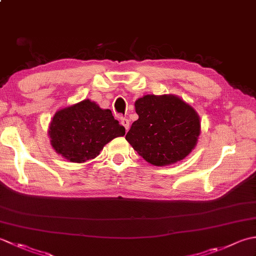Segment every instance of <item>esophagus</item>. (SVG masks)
Returning <instances> with one entry per match:
<instances>
[{
	"mask_svg": "<svg viewBox=\"0 0 256 256\" xmlns=\"http://www.w3.org/2000/svg\"><path fill=\"white\" fill-rule=\"evenodd\" d=\"M121 124L125 128V131L128 132V128H130V121H128V120L125 118H121Z\"/></svg>",
	"mask_w": 256,
	"mask_h": 256,
	"instance_id": "obj_1",
	"label": "esophagus"
}]
</instances>
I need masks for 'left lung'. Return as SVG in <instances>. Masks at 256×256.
Here are the masks:
<instances>
[{
  "label": "left lung",
  "mask_w": 256,
  "mask_h": 256,
  "mask_svg": "<svg viewBox=\"0 0 256 256\" xmlns=\"http://www.w3.org/2000/svg\"><path fill=\"white\" fill-rule=\"evenodd\" d=\"M138 118L128 132V142L155 166L184 160L197 144V112L175 96L148 94L135 101Z\"/></svg>",
  "instance_id": "obj_1"
}]
</instances>
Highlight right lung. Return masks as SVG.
I'll return each mask as SVG.
<instances>
[{
	"mask_svg": "<svg viewBox=\"0 0 256 256\" xmlns=\"http://www.w3.org/2000/svg\"><path fill=\"white\" fill-rule=\"evenodd\" d=\"M50 143L58 154L74 162L94 158L106 143L123 136L125 128L110 110L90 100L58 111L50 126Z\"/></svg>",
	"mask_w": 256,
	"mask_h": 256,
	"instance_id": "obj_1",
	"label": "right lung"
}]
</instances>
